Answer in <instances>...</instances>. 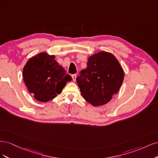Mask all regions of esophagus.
<instances>
[{
    "label": "esophagus",
    "instance_id": "esophagus-1",
    "mask_svg": "<svg viewBox=\"0 0 158 158\" xmlns=\"http://www.w3.org/2000/svg\"><path fill=\"white\" fill-rule=\"evenodd\" d=\"M76 77H77V75H76V74H73V75H72V78H73V80L74 82H75V81H76Z\"/></svg>",
    "mask_w": 158,
    "mask_h": 158
}]
</instances>
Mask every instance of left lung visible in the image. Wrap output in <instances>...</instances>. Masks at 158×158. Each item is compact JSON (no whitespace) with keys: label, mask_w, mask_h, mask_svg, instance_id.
<instances>
[{"label":"left lung","mask_w":158,"mask_h":158,"mask_svg":"<svg viewBox=\"0 0 158 158\" xmlns=\"http://www.w3.org/2000/svg\"><path fill=\"white\" fill-rule=\"evenodd\" d=\"M76 82L83 98L94 106L107 103L121 86L124 71L113 55L102 51L89 57Z\"/></svg>","instance_id":"1"}]
</instances>
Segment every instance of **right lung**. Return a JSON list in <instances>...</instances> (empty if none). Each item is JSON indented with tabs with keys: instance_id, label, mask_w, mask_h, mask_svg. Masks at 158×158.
<instances>
[{
	"instance_id": "obj_1",
	"label": "right lung",
	"mask_w": 158,
	"mask_h": 158,
	"mask_svg": "<svg viewBox=\"0 0 158 158\" xmlns=\"http://www.w3.org/2000/svg\"><path fill=\"white\" fill-rule=\"evenodd\" d=\"M54 55L41 52L29 59L23 67V78L30 94L39 102H46L60 94L72 80L54 59Z\"/></svg>"
}]
</instances>
